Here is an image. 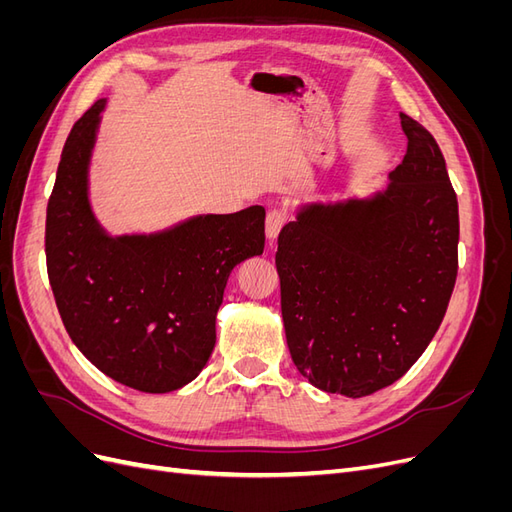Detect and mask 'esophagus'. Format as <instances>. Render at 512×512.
I'll use <instances>...</instances> for the list:
<instances>
[{"label":"esophagus","instance_id":"esophagus-1","mask_svg":"<svg viewBox=\"0 0 512 512\" xmlns=\"http://www.w3.org/2000/svg\"><path fill=\"white\" fill-rule=\"evenodd\" d=\"M286 224V211L282 209H271L267 213V222H265V230H267V239L273 243L277 239V235H280L282 226Z\"/></svg>","mask_w":512,"mask_h":512}]
</instances>
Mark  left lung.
Returning <instances> with one entry per match:
<instances>
[{
  "mask_svg": "<svg viewBox=\"0 0 512 512\" xmlns=\"http://www.w3.org/2000/svg\"><path fill=\"white\" fill-rule=\"evenodd\" d=\"M399 117L408 151L386 190L305 205L277 239L288 350L327 393L365 397L404 376L455 288L457 194L436 138Z\"/></svg>",
  "mask_w": 512,
  "mask_h": 512,
  "instance_id": "1",
  "label": "left lung"
}]
</instances>
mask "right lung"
<instances>
[{
  "label": "right lung",
  "mask_w": 512,
  "mask_h": 512,
  "mask_svg": "<svg viewBox=\"0 0 512 512\" xmlns=\"http://www.w3.org/2000/svg\"><path fill=\"white\" fill-rule=\"evenodd\" d=\"M104 106L98 100L74 123L61 151L46 207V271L70 339L102 374L143 393L177 391L213 352L230 271L265 250V209L108 237L87 196Z\"/></svg>",
  "instance_id": "obj_1"
}]
</instances>
